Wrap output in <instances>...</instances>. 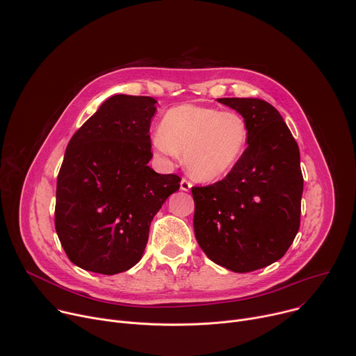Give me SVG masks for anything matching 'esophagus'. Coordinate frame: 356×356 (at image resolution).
<instances>
[{"label":"esophagus","instance_id":"1","mask_svg":"<svg viewBox=\"0 0 356 356\" xmlns=\"http://www.w3.org/2000/svg\"><path fill=\"white\" fill-rule=\"evenodd\" d=\"M190 188H191V183H190L188 180L183 179V180L180 181V190H183V191H188Z\"/></svg>","mask_w":356,"mask_h":356}]
</instances>
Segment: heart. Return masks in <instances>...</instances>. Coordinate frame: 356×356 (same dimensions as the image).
I'll use <instances>...</instances> for the list:
<instances>
[{
  "instance_id": "obj_1",
  "label": "heart",
  "mask_w": 356,
  "mask_h": 356,
  "mask_svg": "<svg viewBox=\"0 0 356 356\" xmlns=\"http://www.w3.org/2000/svg\"><path fill=\"white\" fill-rule=\"evenodd\" d=\"M249 128L242 115L214 107L183 104L168 111L152 139L166 161L184 154L187 173L209 183L227 176L243 156Z\"/></svg>"
}]
</instances>
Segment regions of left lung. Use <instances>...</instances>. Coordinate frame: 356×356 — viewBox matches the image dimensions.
Segmentation results:
<instances>
[{
    "mask_svg": "<svg viewBox=\"0 0 356 356\" xmlns=\"http://www.w3.org/2000/svg\"><path fill=\"white\" fill-rule=\"evenodd\" d=\"M249 128L248 147L225 179L193 187L194 234L217 265L246 273L287 252L300 227V150L279 111L261 98H218Z\"/></svg>",
    "mask_w": 356,
    "mask_h": 356,
    "instance_id": "obj_1",
    "label": "left lung"
}]
</instances>
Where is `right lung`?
I'll use <instances>...</instances> for the list:
<instances>
[{
  "label": "right lung",
  "mask_w": 356,
  "mask_h": 356,
  "mask_svg": "<svg viewBox=\"0 0 356 356\" xmlns=\"http://www.w3.org/2000/svg\"><path fill=\"white\" fill-rule=\"evenodd\" d=\"M158 101L117 94L70 139L58 176L55 227L79 268L115 275L135 266L149 227L180 177L159 175L149 128Z\"/></svg>",
  "instance_id": "right-lung-1"
}]
</instances>
